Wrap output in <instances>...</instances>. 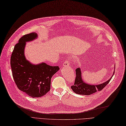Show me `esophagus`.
<instances>
[{"label":"esophagus","instance_id":"esophagus-1","mask_svg":"<svg viewBox=\"0 0 126 126\" xmlns=\"http://www.w3.org/2000/svg\"><path fill=\"white\" fill-rule=\"evenodd\" d=\"M69 64L68 60H66L65 61V62H64V63L63 64V66H69Z\"/></svg>","mask_w":126,"mask_h":126}]
</instances>
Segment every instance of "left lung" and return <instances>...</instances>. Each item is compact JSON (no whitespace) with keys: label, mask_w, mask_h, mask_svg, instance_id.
I'll list each match as a JSON object with an SVG mask.
<instances>
[{"label":"left lung","mask_w":126,"mask_h":126,"mask_svg":"<svg viewBox=\"0 0 126 126\" xmlns=\"http://www.w3.org/2000/svg\"><path fill=\"white\" fill-rule=\"evenodd\" d=\"M75 71L76 77L74 85L71 86L72 89L76 94L85 95H89L91 94H94L96 91H101L109 83L115 73V70H114L112 76L110 77L109 80L105 81L104 82L100 83L98 85H92L86 83L83 80L82 78L81 70L80 67L76 68Z\"/></svg>","instance_id":"left-lung-1"}]
</instances>
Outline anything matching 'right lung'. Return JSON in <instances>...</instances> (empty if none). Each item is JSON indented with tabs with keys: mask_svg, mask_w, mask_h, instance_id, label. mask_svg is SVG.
<instances>
[{
	"mask_svg": "<svg viewBox=\"0 0 126 126\" xmlns=\"http://www.w3.org/2000/svg\"><path fill=\"white\" fill-rule=\"evenodd\" d=\"M38 38L35 32L22 36L12 52L10 65L12 76L17 88L32 97H40L50 90L51 78L60 70L46 63L32 64L25 56L26 43Z\"/></svg>",
	"mask_w": 126,
	"mask_h": 126,
	"instance_id": "obj_1",
	"label": "right lung"
}]
</instances>
